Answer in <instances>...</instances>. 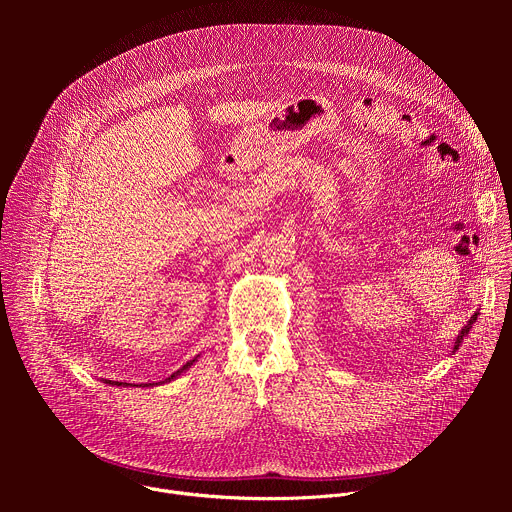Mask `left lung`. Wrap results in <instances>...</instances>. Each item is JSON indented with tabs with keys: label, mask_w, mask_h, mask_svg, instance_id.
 I'll return each instance as SVG.
<instances>
[{
	"label": "left lung",
	"mask_w": 512,
	"mask_h": 512,
	"mask_svg": "<svg viewBox=\"0 0 512 512\" xmlns=\"http://www.w3.org/2000/svg\"><path fill=\"white\" fill-rule=\"evenodd\" d=\"M478 320V312H474V316L468 320V324L460 330V334H458V338H456V342H454V348H452V352H456L460 346H462V342H464V338L468 336V332L472 330V324Z\"/></svg>",
	"instance_id": "obj_1"
}]
</instances>
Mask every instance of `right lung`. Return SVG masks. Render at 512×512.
Wrapping results in <instances>:
<instances>
[{
  "instance_id": "1",
  "label": "right lung",
  "mask_w": 512,
  "mask_h": 512,
  "mask_svg": "<svg viewBox=\"0 0 512 512\" xmlns=\"http://www.w3.org/2000/svg\"><path fill=\"white\" fill-rule=\"evenodd\" d=\"M196 360H198V356H196V358H194V360H190V362H186V364H184V367H182V369H180V371H176V373H174V375H170V377H168V379H166V383H170V381H174V379H176V377H180V375H182V373H184V371H188V369H190V367H192V364H194V362H196ZM107 383H109V385H117V387H121V385H123V387H127V385H129V383H117V381H115V383H111V381H107ZM152 385H154V383H148V385H145V387H152ZM156 385H158V383H156Z\"/></svg>"
}]
</instances>
